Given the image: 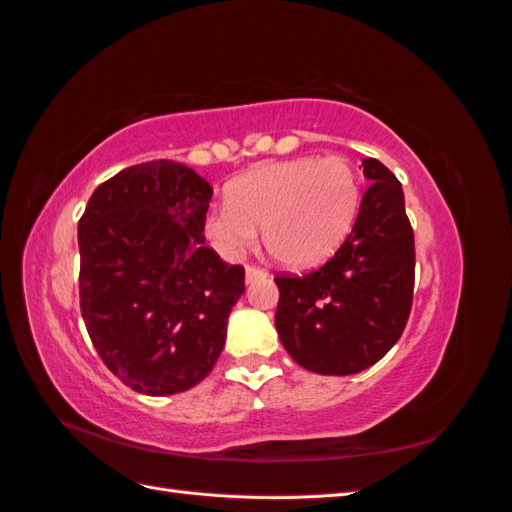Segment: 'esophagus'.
I'll return each instance as SVG.
<instances>
[{
	"label": "esophagus",
	"mask_w": 512,
	"mask_h": 512,
	"mask_svg": "<svg viewBox=\"0 0 512 512\" xmlns=\"http://www.w3.org/2000/svg\"><path fill=\"white\" fill-rule=\"evenodd\" d=\"M269 273L265 269H258V267H245V282L252 284V282H260V280H267Z\"/></svg>",
	"instance_id": "34e87169"
}]
</instances>
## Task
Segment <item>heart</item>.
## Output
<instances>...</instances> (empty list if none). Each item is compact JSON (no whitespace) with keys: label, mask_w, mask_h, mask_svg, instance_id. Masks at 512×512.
Masks as SVG:
<instances>
[{"label":"heart","mask_w":512,"mask_h":512,"mask_svg":"<svg viewBox=\"0 0 512 512\" xmlns=\"http://www.w3.org/2000/svg\"><path fill=\"white\" fill-rule=\"evenodd\" d=\"M361 205V183L344 156L267 162L232 181L205 218V235L224 256L252 247L284 267L307 269L344 243Z\"/></svg>","instance_id":"heart-1"}]
</instances>
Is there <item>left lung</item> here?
<instances>
[{
    "label": "left lung",
    "instance_id": "8db88e82",
    "mask_svg": "<svg viewBox=\"0 0 512 512\" xmlns=\"http://www.w3.org/2000/svg\"><path fill=\"white\" fill-rule=\"evenodd\" d=\"M369 188L342 247L316 271L277 275L275 329L301 367L350 376L378 363L406 329L414 292V232L397 177L363 160Z\"/></svg>",
    "mask_w": 512,
    "mask_h": 512
}]
</instances>
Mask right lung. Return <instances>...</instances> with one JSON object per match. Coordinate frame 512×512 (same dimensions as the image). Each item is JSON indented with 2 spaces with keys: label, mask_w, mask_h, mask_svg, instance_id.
<instances>
[{
  "label": "right lung",
  "mask_w": 512,
  "mask_h": 512,
  "mask_svg": "<svg viewBox=\"0 0 512 512\" xmlns=\"http://www.w3.org/2000/svg\"><path fill=\"white\" fill-rule=\"evenodd\" d=\"M211 185L153 160L98 185L79 222L81 314L104 365L136 393H183L226 342L245 269L205 245Z\"/></svg>",
  "instance_id": "1"
}]
</instances>
